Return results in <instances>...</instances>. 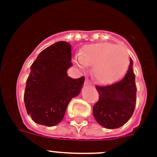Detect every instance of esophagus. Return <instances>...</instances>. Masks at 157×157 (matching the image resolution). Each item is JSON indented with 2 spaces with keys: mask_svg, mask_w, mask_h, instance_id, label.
<instances>
[{
  "mask_svg": "<svg viewBox=\"0 0 157 157\" xmlns=\"http://www.w3.org/2000/svg\"><path fill=\"white\" fill-rule=\"evenodd\" d=\"M85 84H86V85H90V81H89L88 79H86V81H85Z\"/></svg>",
  "mask_w": 157,
  "mask_h": 157,
  "instance_id": "esophagus-1",
  "label": "esophagus"
}]
</instances>
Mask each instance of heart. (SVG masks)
<instances>
[{"mask_svg":"<svg viewBox=\"0 0 157 157\" xmlns=\"http://www.w3.org/2000/svg\"><path fill=\"white\" fill-rule=\"evenodd\" d=\"M76 63L81 68L93 67L94 78L102 84L116 82L126 73L129 57L121 46L111 43L86 45L81 54L76 57Z\"/></svg>","mask_w":157,"mask_h":157,"instance_id":"heart-1","label":"heart"}]
</instances>
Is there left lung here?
Returning a JSON list of instances; mask_svg holds the SVG:
<instances>
[{
  "label": "left lung",
  "mask_w": 157,
  "mask_h": 157,
  "mask_svg": "<svg viewBox=\"0 0 157 157\" xmlns=\"http://www.w3.org/2000/svg\"><path fill=\"white\" fill-rule=\"evenodd\" d=\"M99 94L98 101L93 107L96 121L107 129H117L124 125L134 113L136 105L135 75L133 60L121 81L111 86H96Z\"/></svg>",
  "instance_id": "8db88e82"
}]
</instances>
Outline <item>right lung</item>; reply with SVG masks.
<instances>
[{"mask_svg":"<svg viewBox=\"0 0 157 157\" xmlns=\"http://www.w3.org/2000/svg\"><path fill=\"white\" fill-rule=\"evenodd\" d=\"M71 45L58 41L39 54L31 66L24 103L34 122L54 126L61 122L69 102L78 95L85 77L73 79L67 71L72 66Z\"/></svg>","mask_w":157,"mask_h":157,"instance_id":"add662e5","label":"right lung"}]
</instances>
